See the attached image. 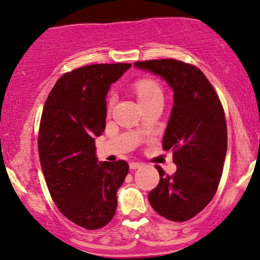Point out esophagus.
<instances>
[{"label": "esophagus", "instance_id": "1", "mask_svg": "<svg viewBox=\"0 0 260 260\" xmlns=\"http://www.w3.org/2000/svg\"><path fill=\"white\" fill-rule=\"evenodd\" d=\"M143 166V162H138V161H131L129 162V168L132 169V170H136V169H139Z\"/></svg>", "mask_w": 260, "mask_h": 260}]
</instances>
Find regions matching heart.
<instances>
[{"label":"heart","instance_id":"heart-1","mask_svg":"<svg viewBox=\"0 0 260 260\" xmlns=\"http://www.w3.org/2000/svg\"><path fill=\"white\" fill-rule=\"evenodd\" d=\"M134 89H136L139 102L148 101V100L157 98V96H162L160 86L151 79H141L137 83Z\"/></svg>","mask_w":260,"mask_h":260}]
</instances>
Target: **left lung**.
Here are the masks:
<instances>
[{
  "instance_id": "1",
  "label": "left lung",
  "mask_w": 260,
  "mask_h": 260,
  "mask_svg": "<svg viewBox=\"0 0 260 260\" xmlns=\"http://www.w3.org/2000/svg\"><path fill=\"white\" fill-rule=\"evenodd\" d=\"M134 67L157 75L174 91V107L162 147L174 151L177 170L160 176L148 193L152 208L165 219L182 222L197 215L215 195L227 153V127L215 90L202 71L181 60L137 61Z\"/></svg>"
}]
</instances>
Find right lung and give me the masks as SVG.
Returning <instances> with one entry per match:
<instances>
[{"instance_id":"1","label":"right lung","mask_w":260,"mask_h":260,"mask_svg":"<svg viewBox=\"0 0 260 260\" xmlns=\"http://www.w3.org/2000/svg\"><path fill=\"white\" fill-rule=\"evenodd\" d=\"M132 64H94L58 79L40 121L39 157L52 200L64 216L99 230L116 212L117 190L128 174L124 160L99 161L95 138L106 128L107 94Z\"/></svg>"}]
</instances>
